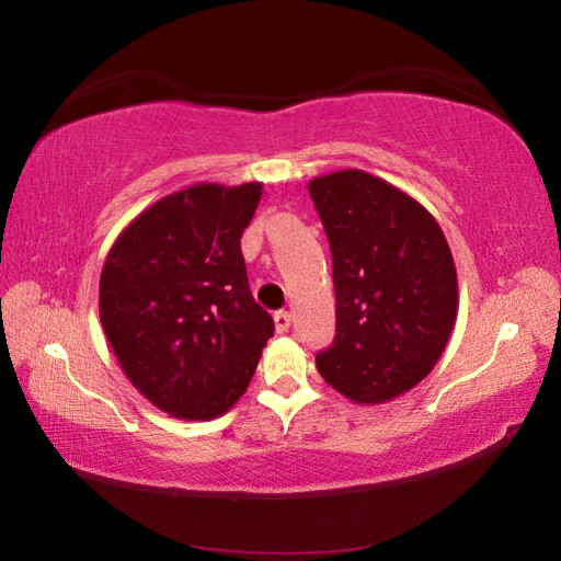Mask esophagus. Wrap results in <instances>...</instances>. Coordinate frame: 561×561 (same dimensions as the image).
I'll return each mask as SVG.
<instances>
[{
  "label": "esophagus",
  "instance_id": "1",
  "mask_svg": "<svg viewBox=\"0 0 561 561\" xmlns=\"http://www.w3.org/2000/svg\"><path fill=\"white\" fill-rule=\"evenodd\" d=\"M274 328H277V332H287L291 328V313L289 311L274 313Z\"/></svg>",
  "mask_w": 561,
  "mask_h": 561
}]
</instances>
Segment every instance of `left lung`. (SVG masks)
<instances>
[{
    "label": "left lung",
    "mask_w": 561,
    "mask_h": 561,
    "mask_svg": "<svg viewBox=\"0 0 561 561\" xmlns=\"http://www.w3.org/2000/svg\"><path fill=\"white\" fill-rule=\"evenodd\" d=\"M332 253L335 340L316 354L328 383L359 404L414 388L444 354L458 313V277L436 219L364 171L308 183Z\"/></svg>",
    "instance_id": "1"
}]
</instances>
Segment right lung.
<instances>
[{"instance_id":"right-lung-1","label":"right lung","mask_w":561,"mask_h":561,"mask_svg":"<svg viewBox=\"0 0 561 561\" xmlns=\"http://www.w3.org/2000/svg\"><path fill=\"white\" fill-rule=\"evenodd\" d=\"M260 195V183L185 187L141 211L105 257V337L129 383L181 420L229 412L274 332L241 253Z\"/></svg>"}]
</instances>
